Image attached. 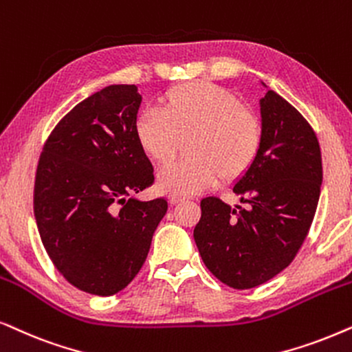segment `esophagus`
Listing matches in <instances>:
<instances>
[{
	"label": "esophagus",
	"instance_id": "1",
	"mask_svg": "<svg viewBox=\"0 0 352 352\" xmlns=\"http://www.w3.org/2000/svg\"><path fill=\"white\" fill-rule=\"evenodd\" d=\"M185 199L184 195H177V193H170L168 195V201H170V204H177V203H182V201Z\"/></svg>",
	"mask_w": 352,
	"mask_h": 352
}]
</instances>
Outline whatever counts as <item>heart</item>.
<instances>
[{
    "label": "heart",
    "mask_w": 352,
    "mask_h": 352,
    "mask_svg": "<svg viewBox=\"0 0 352 352\" xmlns=\"http://www.w3.org/2000/svg\"><path fill=\"white\" fill-rule=\"evenodd\" d=\"M162 107H148L135 122L140 148L153 161H170L182 138H190V157L159 170L164 191L193 195L217 184L240 179L261 149L262 129L254 112L235 95L214 83L196 80L172 87L162 95Z\"/></svg>",
    "instance_id": "obj_1"
}]
</instances>
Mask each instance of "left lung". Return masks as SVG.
Returning <instances> with one entry per match:
<instances>
[{
    "mask_svg": "<svg viewBox=\"0 0 352 352\" xmlns=\"http://www.w3.org/2000/svg\"><path fill=\"white\" fill-rule=\"evenodd\" d=\"M259 106V154L233 186L248 208L204 198L193 232L206 267L235 289L259 287L292 264L320 198L322 154L312 127L274 90Z\"/></svg>",
    "mask_w": 352,
    "mask_h": 352,
    "instance_id": "obj_1",
    "label": "left lung"
}]
</instances>
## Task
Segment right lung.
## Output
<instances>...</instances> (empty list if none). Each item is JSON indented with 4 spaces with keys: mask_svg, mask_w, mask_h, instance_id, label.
<instances>
[{
    "mask_svg": "<svg viewBox=\"0 0 352 352\" xmlns=\"http://www.w3.org/2000/svg\"><path fill=\"white\" fill-rule=\"evenodd\" d=\"M142 95L111 85L78 102L51 132L35 177L41 243L63 277L96 296L119 293L146 261L167 201L138 199L154 182L135 137Z\"/></svg>",
    "mask_w": 352,
    "mask_h": 352,
    "instance_id": "right-lung-1",
    "label": "right lung"
}]
</instances>
